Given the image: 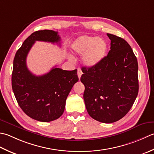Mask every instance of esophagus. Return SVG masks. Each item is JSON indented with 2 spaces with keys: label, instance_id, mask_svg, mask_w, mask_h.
I'll use <instances>...</instances> for the list:
<instances>
[{
  "label": "esophagus",
  "instance_id": "obj_1",
  "mask_svg": "<svg viewBox=\"0 0 154 154\" xmlns=\"http://www.w3.org/2000/svg\"><path fill=\"white\" fill-rule=\"evenodd\" d=\"M82 74H83L82 72L80 69H78V78H79V79H80L81 76L82 75Z\"/></svg>",
  "mask_w": 154,
  "mask_h": 154
}]
</instances>
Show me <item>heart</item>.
<instances>
[{"label":"heart","instance_id":"1","mask_svg":"<svg viewBox=\"0 0 154 154\" xmlns=\"http://www.w3.org/2000/svg\"><path fill=\"white\" fill-rule=\"evenodd\" d=\"M70 49L76 54H83L82 64L88 68H92L105 57L108 44L102 38L84 35L78 37L72 42Z\"/></svg>","mask_w":154,"mask_h":154}]
</instances>
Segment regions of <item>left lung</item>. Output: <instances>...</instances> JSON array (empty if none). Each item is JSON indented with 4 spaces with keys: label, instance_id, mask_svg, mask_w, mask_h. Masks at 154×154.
<instances>
[{
    "label": "left lung",
    "instance_id": "obj_1",
    "mask_svg": "<svg viewBox=\"0 0 154 154\" xmlns=\"http://www.w3.org/2000/svg\"><path fill=\"white\" fill-rule=\"evenodd\" d=\"M110 51L94 67H82L80 81L88 114L103 123L120 120L132 107L138 94V64L125 40L107 34Z\"/></svg>",
    "mask_w": 154,
    "mask_h": 154
}]
</instances>
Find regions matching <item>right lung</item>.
Masks as SVG:
<instances>
[{
  "instance_id": "obj_1",
  "label": "right lung",
  "mask_w": 154,
  "mask_h": 154,
  "mask_svg": "<svg viewBox=\"0 0 154 154\" xmlns=\"http://www.w3.org/2000/svg\"><path fill=\"white\" fill-rule=\"evenodd\" d=\"M36 41L60 45V37L54 30H38L31 34L16 53L12 74V88L20 108L31 118L48 122L63 114L66 100L78 81L77 70H63L54 67L42 76L28 69V53Z\"/></svg>"
}]
</instances>
